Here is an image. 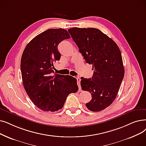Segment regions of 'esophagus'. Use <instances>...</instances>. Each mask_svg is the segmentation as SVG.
I'll return each mask as SVG.
<instances>
[{"label":"esophagus","mask_w":146,"mask_h":146,"mask_svg":"<svg viewBox=\"0 0 146 146\" xmlns=\"http://www.w3.org/2000/svg\"><path fill=\"white\" fill-rule=\"evenodd\" d=\"M76 79H77V83H78L79 88L80 89L81 88V87H80V78L78 77V78H76Z\"/></svg>","instance_id":"obj_1"}]
</instances>
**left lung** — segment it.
<instances>
[{
    "label": "left lung",
    "mask_w": 146,
    "mask_h": 146,
    "mask_svg": "<svg viewBox=\"0 0 146 146\" xmlns=\"http://www.w3.org/2000/svg\"><path fill=\"white\" fill-rule=\"evenodd\" d=\"M87 63L92 65L93 76L81 78L82 90L92 94L88 110L100 111L115 100L125 70L120 50L109 37L97 29L74 27L68 30Z\"/></svg>",
    "instance_id": "obj_1"
}]
</instances>
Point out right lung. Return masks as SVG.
Returning a JSON list of instances; mask_svg holds the SVG:
<instances>
[{
  "instance_id": "add662e5",
  "label": "right lung",
  "mask_w": 146,
  "mask_h": 146,
  "mask_svg": "<svg viewBox=\"0 0 146 146\" xmlns=\"http://www.w3.org/2000/svg\"><path fill=\"white\" fill-rule=\"evenodd\" d=\"M70 38L65 29H48L34 37L23 51L21 71L24 89L33 104L44 111L61 109L68 95L78 91L76 79L55 74L53 70V63L61 57L58 44Z\"/></svg>"
}]
</instances>
